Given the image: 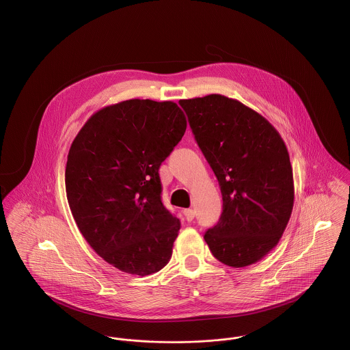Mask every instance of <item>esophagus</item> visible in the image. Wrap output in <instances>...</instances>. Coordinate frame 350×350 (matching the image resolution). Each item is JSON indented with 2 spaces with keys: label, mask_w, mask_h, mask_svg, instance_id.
Masks as SVG:
<instances>
[{
  "label": "esophagus",
  "mask_w": 350,
  "mask_h": 350,
  "mask_svg": "<svg viewBox=\"0 0 350 350\" xmlns=\"http://www.w3.org/2000/svg\"><path fill=\"white\" fill-rule=\"evenodd\" d=\"M184 215H185V219L188 220V221H192L194 219V211L193 209H184Z\"/></svg>",
  "instance_id": "1"
}]
</instances>
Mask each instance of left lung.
<instances>
[{
  "mask_svg": "<svg viewBox=\"0 0 350 350\" xmlns=\"http://www.w3.org/2000/svg\"><path fill=\"white\" fill-rule=\"evenodd\" d=\"M180 105L223 196L219 223L204 240L230 267L254 265L279 243L293 212V167L284 141L266 118L224 95Z\"/></svg>",
  "mask_w": 350,
  "mask_h": 350,
  "instance_id": "left-lung-1",
  "label": "left lung"
}]
</instances>
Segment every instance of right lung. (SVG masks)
I'll return each mask as SVG.
<instances>
[{
	"label": "right lung",
	"mask_w": 350,
	"mask_h": 350,
	"mask_svg": "<svg viewBox=\"0 0 350 350\" xmlns=\"http://www.w3.org/2000/svg\"><path fill=\"white\" fill-rule=\"evenodd\" d=\"M185 130L174 102L130 99L96 111L70 148L72 216L91 248L120 271L150 275L172 258L181 223L161 201L158 169Z\"/></svg>",
	"instance_id": "obj_1"
}]
</instances>
